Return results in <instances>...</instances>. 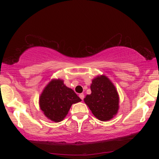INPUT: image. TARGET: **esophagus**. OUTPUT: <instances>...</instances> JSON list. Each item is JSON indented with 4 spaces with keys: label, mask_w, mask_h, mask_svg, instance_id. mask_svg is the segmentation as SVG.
Returning a JSON list of instances; mask_svg holds the SVG:
<instances>
[{
    "label": "esophagus",
    "mask_w": 159,
    "mask_h": 159,
    "mask_svg": "<svg viewBox=\"0 0 159 159\" xmlns=\"http://www.w3.org/2000/svg\"><path fill=\"white\" fill-rule=\"evenodd\" d=\"M79 97H80V99H82V100H83V99H84V94H83V93H81V94H80V95H79Z\"/></svg>",
    "instance_id": "34e87169"
}]
</instances>
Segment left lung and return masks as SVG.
Masks as SVG:
<instances>
[{
    "mask_svg": "<svg viewBox=\"0 0 159 159\" xmlns=\"http://www.w3.org/2000/svg\"><path fill=\"white\" fill-rule=\"evenodd\" d=\"M91 94L84 102L96 118L102 121L109 120L116 114L119 98L116 88L105 76H98L90 85Z\"/></svg>",
    "mask_w": 159,
    "mask_h": 159,
    "instance_id": "obj_1",
    "label": "left lung"
}]
</instances>
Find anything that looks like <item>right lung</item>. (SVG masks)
I'll return each instance as SVG.
<instances>
[{
  "instance_id": "1",
  "label": "right lung",
  "mask_w": 159,
  "mask_h": 159,
  "mask_svg": "<svg viewBox=\"0 0 159 159\" xmlns=\"http://www.w3.org/2000/svg\"><path fill=\"white\" fill-rule=\"evenodd\" d=\"M81 101L74 91L67 88L62 80H52L40 97V107L45 116L60 122L68 114L73 104Z\"/></svg>"
}]
</instances>
